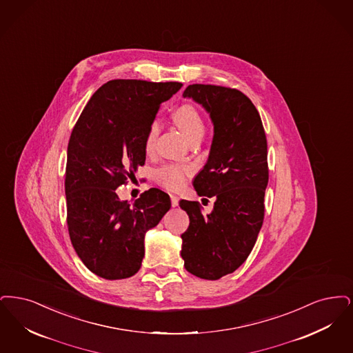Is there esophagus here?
<instances>
[{
    "mask_svg": "<svg viewBox=\"0 0 353 353\" xmlns=\"http://www.w3.org/2000/svg\"><path fill=\"white\" fill-rule=\"evenodd\" d=\"M170 199H171V205H172V207H176V205H178V203H179V198H178V196L171 195Z\"/></svg>",
    "mask_w": 353,
    "mask_h": 353,
    "instance_id": "1",
    "label": "esophagus"
}]
</instances>
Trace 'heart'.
<instances>
[{
  "instance_id": "1",
  "label": "heart",
  "mask_w": 353,
  "mask_h": 353,
  "mask_svg": "<svg viewBox=\"0 0 353 353\" xmlns=\"http://www.w3.org/2000/svg\"><path fill=\"white\" fill-rule=\"evenodd\" d=\"M172 117L187 139H191L196 136H203L204 123L196 108L190 104H184L174 112ZM158 133H159V123L154 120L146 134V141H145L146 150L153 149ZM190 171H191L190 168L183 165H176V163L166 165L157 171V179L159 183L169 190H179L185 183V179Z\"/></svg>"
}]
</instances>
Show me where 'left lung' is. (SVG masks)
Here are the masks:
<instances>
[{
	"mask_svg": "<svg viewBox=\"0 0 353 353\" xmlns=\"http://www.w3.org/2000/svg\"><path fill=\"white\" fill-rule=\"evenodd\" d=\"M183 97L203 105L214 123L208 161L192 184L215 204L203 215L199 201L181 200L190 217L181 254L187 272L215 281L239 269L256 244L269 181L268 142L259 110L244 93L192 84Z\"/></svg>",
	"mask_w": 353,
	"mask_h": 353,
	"instance_id": "1",
	"label": "left lung"
}]
</instances>
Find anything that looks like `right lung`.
Listing matches in <instances>:
<instances>
[{
    "label": "right lung",
    "instance_id": "1",
    "mask_svg": "<svg viewBox=\"0 0 353 353\" xmlns=\"http://www.w3.org/2000/svg\"><path fill=\"white\" fill-rule=\"evenodd\" d=\"M182 83L110 80L93 93L67 149V225L79 259L105 279L134 276L145 254V233L171 207L170 196L145 191L133 204L116 190L146 159V134L159 105Z\"/></svg>",
    "mask_w": 353,
    "mask_h": 353
}]
</instances>
